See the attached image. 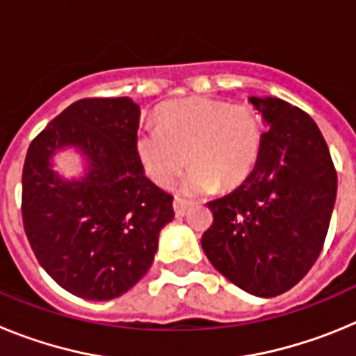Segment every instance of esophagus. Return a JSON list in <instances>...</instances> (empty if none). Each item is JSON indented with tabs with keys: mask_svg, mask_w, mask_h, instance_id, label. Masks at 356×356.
Returning a JSON list of instances; mask_svg holds the SVG:
<instances>
[{
	"mask_svg": "<svg viewBox=\"0 0 356 356\" xmlns=\"http://www.w3.org/2000/svg\"><path fill=\"white\" fill-rule=\"evenodd\" d=\"M188 205H191V203L185 200H181V197H175V201H172V209H175L176 216H185Z\"/></svg>",
	"mask_w": 356,
	"mask_h": 356,
	"instance_id": "esophagus-1",
	"label": "esophagus"
}]
</instances>
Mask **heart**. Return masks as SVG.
<instances>
[{"label":"heart","instance_id":"1","mask_svg":"<svg viewBox=\"0 0 356 356\" xmlns=\"http://www.w3.org/2000/svg\"><path fill=\"white\" fill-rule=\"evenodd\" d=\"M156 130L137 137L143 169L160 187H171L193 168L184 184L185 193L222 191L248 180L262 151V122L250 105L207 96L165 103L156 112Z\"/></svg>","mask_w":356,"mask_h":356}]
</instances>
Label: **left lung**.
I'll return each mask as SVG.
<instances>
[{
  "instance_id": "obj_1",
  "label": "left lung",
  "mask_w": 356,
  "mask_h": 356,
  "mask_svg": "<svg viewBox=\"0 0 356 356\" xmlns=\"http://www.w3.org/2000/svg\"><path fill=\"white\" fill-rule=\"evenodd\" d=\"M269 131L248 180L209 203L201 248L217 271L262 298L284 294L316 264L337 196V171L314 119L278 97H250Z\"/></svg>"
}]
</instances>
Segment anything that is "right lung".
I'll use <instances>...</instances> for the list:
<instances>
[{"mask_svg": "<svg viewBox=\"0 0 356 356\" xmlns=\"http://www.w3.org/2000/svg\"><path fill=\"white\" fill-rule=\"evenodd\" d=\"M139 115L130 97H85L28 147L21 200L28 242L44 271L83 300H114L134 287L175 217L172 196L144 175L137 155ZM65 145L90 160L80 182L51 169V155Z\"/></svg>", "mask_w": 356, "mask_h": 356, "instance_id": "1", "label": "right lung"}]
</instances>
